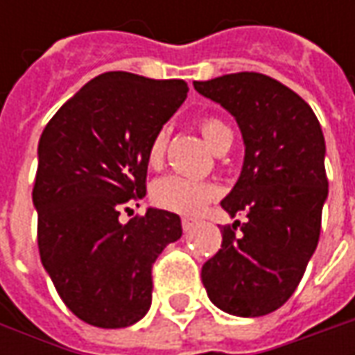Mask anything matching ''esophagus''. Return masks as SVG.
Listing matches in <instances>:
<instances>
[{"mask_svg":"<svg viewBox=\"0 0 355 355\" xmlns=\"http://www.w3.org/2000/svg\"><path fill=\"white\" fill-rule=\"evenodd\" d=\"M182 227H184L185 233H189V231L196 227V221H193V219H187V217H184V219H182Z\"/></svg>","mask_w":355,"mask_h":355,"instance_id":"esophagus-1","label":"esophagus"}]
</instances>
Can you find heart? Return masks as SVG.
<instances>
[{
  "mask_svg": "<svg viewBox=\"0 0 355 355\" xmlns=\"http://www.w3.org/2000/svg\"><path fill=\"white\" fill-rule=\"evenodd\" d=\"M199 130H201L205 142L209 144L213 150H217L225 142L227 136H231V130L227 128L221 120L213 116L201 118ZM166 148H168V130L162 128L154 134V138L150 140V146H148V152H146V164L152 170H157L162 166ZM215 196H217V187L209 182H199V180H191V178L178 175V173L159 178L152 184V189H150V198L156 207L171 213H180V215H196Z\"/></svg>",
  "mask_w": 355,
  "mask_h": 355,
  "instance_id": "1",
  "label": "heart"
}]
</instances>
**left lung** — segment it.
Segmentation results:
<instances>
[{"label": "left lung", "mask_w": 355, "mask_h": 355, "mask_svg": "<svg viewBox=\"0 0 355 355\" xmlns=\"http://www.w3.org/2000/svg\"><path fill=\"white\" fill-rule=\"evenodd\" d=\"M193 87L235 116L245 142L243 170L221 207L247 221L221 229V249L203 265L201 280L227 314L265 316L293 296L320 239L328 198L320 122L294 90L261 73Z\"/></svg>", "instance_id": "left-lung-1"}]
</instances>
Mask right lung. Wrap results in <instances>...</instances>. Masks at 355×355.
<instances>
[{"label":"right lung","instance_id":"right-lung-1","mask_svg":"<svg viewBox=\"0 0 355 355\" xmlns=\"http://www.w3.org/2000/svg\"><path fill=\"white\" fill-rule=\"evenodd\" d=\"M180 78L124 71L92 78L62 104L39 140L35 175L41 263L76 318L126 328L152 304V265L182 237L180 215L150 207L120 223L146 196V152L187 96Z\"/></svg>","mask_w":355,"mask_h":355}]
</instances>
